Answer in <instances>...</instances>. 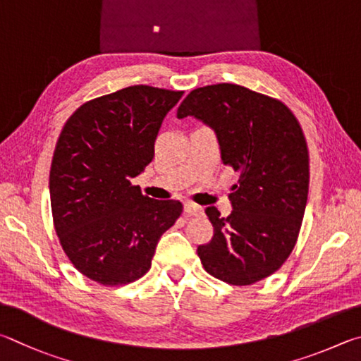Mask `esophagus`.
I'll return each instance as SVG.
<instances>
[{"label":"esophagus","mask_w":361,"mask_h":361,"mask_svg":"<svg viewBox=\"0 0 361 361\" xmlns=\"http://www.w3.org/2000/svg\"><path fill=\"white\" fill-rule=\"evenodd\" d=\"M184 207L188 216H201V214H203V207L195 203H190V201H187Z\"/></svg>","instance_id":"34e87169"}]
</instances>
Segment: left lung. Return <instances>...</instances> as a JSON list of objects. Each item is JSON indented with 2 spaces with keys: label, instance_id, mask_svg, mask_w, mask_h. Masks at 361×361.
I'll return each instance as SVG.
<instances>
[{
  "label": "left lung",
  "instance_id": "8db88e82",
  "mask_svg": "<svg viewBox=\"0 0 361 361\" xmlns=\"http://www.w3.org/2000/svg\"><path fill=\"white\" fill-rule=\"evenodd\" d=\"M190 116L216 131L224 164L239 173L230 216L206 209L214 236L198 257L217 279L250 286L276 273L298 239L309 190L305 133L282 101L236 84L195 88L177 109V118Z\"/></svg>",
  "mask_w": 361,
  "mask_h": 361
}]
</instances>
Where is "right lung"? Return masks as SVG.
<instances>
[{"instance_id": "add662e5", "label": "right lung", "mask_w": 361, "mask_h": 361, "mask_svg": "<svg viewBox=\"0 0 361 361\" xmlns=\"http://www.w3.org/2000/svg\"><path fill=\"white\" fill-rule=\"evenodd\" d=\"M182 94L126 87L87 101L60 133L49 177L54 226L74 268L101 286L147 273L158 239L182 214L180 201L149 198L131 184Z\"/></svg>"}]
</instances>
